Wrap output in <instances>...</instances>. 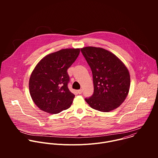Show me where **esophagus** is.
Listing matches in <instances>:
<instances>
[{
    "label": "esophagus",
    "instance_id": "esophagus-1",
    "mask_svg": "<svg viewBox=\"0 0 158 158\" xmlns=\"http://www.w3.org/2000/svg\"><path fill=\"white\" fill-rule=\"evenodd\" d=\"M77 92H78V93H79V94H82V89H79V90H78Z\"/></svg>",
    "mask_w": 158,
    "mask_h": 158
}]
</instances>
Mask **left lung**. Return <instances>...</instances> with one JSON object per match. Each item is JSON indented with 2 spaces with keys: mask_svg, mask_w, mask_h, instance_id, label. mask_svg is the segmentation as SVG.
I'll return each mask as SVG.
<instances>
[{
  "mask_svg": "<svg viewBox=\"0 0 158 158\" xmlns=\"http://www.w3.org/2000/svg\"><path fill=\"white\" fill-rule=\"evenodd\" d=\"M92 71L94 93L85 98L94 109L109 112L118 108L126 99L130 87V75L124 63L114 54L101 48L81 49Z\"/></svg>",
  "mask_w": 158,
  "mask_h": 158,
  "instance_id": "1",
  "label": "left lung"
}]
</instances>
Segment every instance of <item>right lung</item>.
<instances>
[{"instance_id": "add662e5", "label": "right lung", "mask_w": 158, "mask_h": 158, "mask_svg": "<svg viewBox=\"0 0 158 158\" xmlns=\"http://www.w3.org/2000/svg\"><path fill=\"white\" fill-rule=\"evenodd\" d=\"M80 49H64L49 54L36 65L29 79V92L35 105L42 110L57 114L69 108L75 95L68 88L71 65Z\"/></svg>"}]
</instances>
